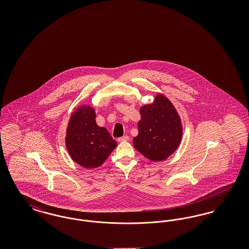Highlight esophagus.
<instances>
[{
  "label": "esophagus",
  "mask_w": 249,
  "mask_h": 249,
  "mask_svg": "<svg viewBox=\"0 0 249 249\" xmlns=\"http://www.w3.org/2000/svg\"><path fill=\"white\" fill-rule=\"evenodd\" d=\"M129 139H130V137L128 136V135H124V136H122V137H120L118 139V141L119 142H123V141H129Z\"/></svg>",
  "instance_id": "esophagus-1"
}]
</instances>
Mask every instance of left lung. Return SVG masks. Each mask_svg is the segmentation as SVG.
Here are the masks:
<instances>
[{
	"mask_svg": "<svg viewBox=\"0 0 249 249\" xmlns=\"http://www.w3.org/2000/svg\"><path fill=\"white\" fill-rule=\"evenodd\" d=\"M140 113L134 147L152 161L164 160L178 149L183 134L176 108L164 95L158 94L153 104L141 107Z\"/></svg>",
	"mask_w": 249,
	"mask_h": 249,
	"instance_id": "8db88e82",
	"label": "left lung"
}]
</instances>
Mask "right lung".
<instances>
[{
	"mask_svg": "<svg viewBox=\"0 0 249 249\" xmlns=\"http://www.w3.org/2000/svg\"><path fill=\"white\" fill-rule=\"evenodd\" d=\"M92 107H78L71 116L66 132V146L71 160L84 168L91 169L102 165L117 142L108 130L99 127Z\"/></svg>",
	"mask_w": 249,
	"mask_h": 249,
	"instance_id": "1",
	"label": "right lung"
}]
</instances>
